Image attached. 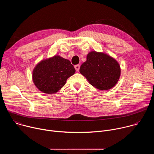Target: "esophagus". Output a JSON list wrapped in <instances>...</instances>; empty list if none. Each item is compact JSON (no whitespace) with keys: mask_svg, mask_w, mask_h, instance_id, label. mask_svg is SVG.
I'll return each instance as SVG.
<instances>
[{"mask_svg":"<svg viewBox=\"0 0 154 154\" xmlns=\"http://www.w3.org/2000/svg\"><path fill=\"white\" fill-rule=\"evenodd\" d=\"M74 68H75V70L78 72V71H79V69H80V65H79V64H77V65L75 66Z\"/></svg>","mask_w":154,"mask_h":154,"instance_id":"esophagus-1","label":"esophagus"}]
</instances>
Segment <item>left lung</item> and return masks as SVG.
<instances>
[{"label":"left lung","instance_id":"left-lung-1","mask_svg":"<svg viewBox=\"0 0 154 154\" xmlns=\"http://www.w3.org/2000/svg\"><path fill=\"white\" fill-rule=\"evenodd\" d=\"M80 72L96 88L108 90L118 83L121 67L118 61L110 55L91 51L88 54L86 61L81 65Z\"/></svg>","mask_w":154,"mask_h":154}]
</instances>
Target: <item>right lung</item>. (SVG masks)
<instances>
[{"label":"right lung","mask_w":154,"mask_h":154,"mask_svg":"<svg viewBox=\"0 0 154 154\" xmlns=\"http://www.w3.org/2000/svg\"><path fill=\"white\" fill-rule=\"evenodd\" d=\"M75 69L69 60L58 55L40 61L32 72L34 85L43 93L55 94L64 86Z\"/></svg>","instance_id":"obj_1"}]
</instances>
